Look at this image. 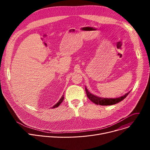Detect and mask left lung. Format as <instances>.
Segmentation results:
<instances>
[{
    "label": "left lung",
    "mask_w": 150,
    "mask_h": 150,
    "mask_svg": "<svg viewBox=\"0 0 150 150\" xmlns=\"http://www.w3.org/2000/svg\"><path fill=\"white\" fill-rule=\"evenodd\" d=\"M85 91H86L87 96L88 98L94 103L96 104H98L101 105H113L121 101H122L123 99H125L127 96L129 94L130 91L128 92L127 93L125 94L123 96H121L118 98H102L97 97L94 94H92L90 93L87 88L85 87Z\"/></svg>",
    "instance_id": "left-lung-1"
}]
</instances>
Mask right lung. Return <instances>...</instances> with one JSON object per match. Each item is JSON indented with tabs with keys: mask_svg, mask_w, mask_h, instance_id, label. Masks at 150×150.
<instances>
[{
	"mask_svg": "<svg viewBox=\"0 0 150 150\" xmlns=\"http://www.w3.org/2000/svg\"><path fill=\"white\" fill-rule=\"evenodd\" d=\"M63 99H64V95H63L62 96V97L60 98V99L59 100V101L55 104V105H54L53 107H52V108L53 109H54V108H57V107L61 104V103L63 101Z\"/></svg>",
	"mask_w": 150,
	"mask_h": 150,
	"instance_id": "right-lung-1",
	"label": "right lung"
}]
</instances>
